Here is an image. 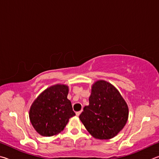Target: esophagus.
Masks as SVG:
<instances>
[{
  "mask_svg": "<svg viewBox=\"0 0 159 159\" xmlns=\"http://www.w3.org/2000/svg\"><path fill=\"white\" fill-rule=\"evenodd\" d=\"M81 112H82V111H79V112H76V115L78 116H80V114H81Z\"/></svg>",
  "mask_w": 159,
  "mask_h": 159,
  "instance_id": "esophagus-1",
  "label": "esophagus"
}]
</instances>
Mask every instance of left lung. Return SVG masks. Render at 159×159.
<instances>
[{"label":"left lung","instance_id":"1","mask_svg":"<svg viewBox=\"0 0 159 159\" xmlns=\"http://www.w3.org/2000/svg\"><path fill=\"white\" fill-rule=\"evenodd\" d=\"M89 105L84 107L80 119L93 138H113L124 129L129 118V107L117 89L105 80L91 86Z\"/></svg>","mask_w":159,"mask_h":159}]
</instances>
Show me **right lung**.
Returning <instances> with one entry per match:
<instances>
[{
    "instance_id": "right-lung-1",
    "label": "right lung",
    "mask_w": 159,
    "mask_h": 159,
    "mask_svg": "<svg viewBox=\"0 0 159 159\" xmlns=\"http://www.w3.org/2000/svg\"><path fill=\"white\" fill-rule=\"evenodd\" d=\"M69 88L57 84L47 88L35 101L29 110V119L34 129L42 136L50 137L61 133L75 115L68 99Z\"/></svg>"
}]
</instances>
